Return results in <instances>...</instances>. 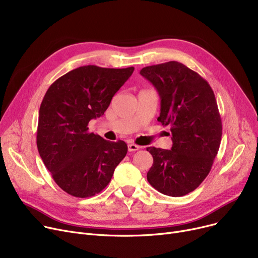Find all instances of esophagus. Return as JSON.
I'll list each match as a JSON object with an SVG mask.
<instances>
[{
    "instance_id": "1",
    "label": "esophagus",
    "mask_w": 258,
    "mask_h": 258,
    "mask_svg": "<svg viewBox=\"0 0 258 258\" xmlns=\"http://www.w3.org/2000/svg\"><path fill=\"white\" fill-rule=\"evenodd\" d=\"M127 147H128V152H136L140 148V146H138L137 144H134V143H128Z\"/></svg>"
}]
</instances>
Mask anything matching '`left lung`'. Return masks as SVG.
Instances as JSON below:
<instances>
[{
    "label": "left lung",
    "mask_w": 258,
    "mask_h": 258,
    "mask_svg": "<svg viewBox=\"0 0 258 258\" xmlns=\"http://www.w3.org/2000/svg\"><path fill=\"white\" fill-rule=\"evenodd\" d=\"M161 98L158 117L171 132V150L147 147L154 163L147 181L161 194L183 197L206 179L218 155L222 119L214 93L200 74L178 61L143 68Z\"/></svg>",
    "instance_id": "1"
}]
</instances>
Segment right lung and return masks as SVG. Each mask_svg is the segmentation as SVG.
Segmentation results:
<instances>
[{
  "mask_svg": "<svg viewBox=\"0 0 258 258\" xmlns=\"http://www.w3.org/2000/svg\"><path fill=\"white\" fill-rule=\"evenodd\" d=\"M134 67L84 66L56 79L39 107L36 144L55 183L75 198H90L110 183L127 153L124 141L111 142L90 133L92 119L104 114Z\"/></svg>",
  "mask_w": 258,
  "mask_h": 258,
  "instance_id": "obj_1",
  "label": "right lung"
}]
</instances>
